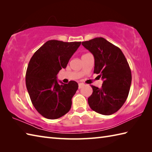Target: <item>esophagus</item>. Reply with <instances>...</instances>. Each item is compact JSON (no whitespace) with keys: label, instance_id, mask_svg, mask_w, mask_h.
<instances>
[{"label":"esophagus","instance_id":"1","mask_svg":"<svg viewBox=\"0 0 152 152\" xmlns=\"http://www.w3.org/2000/svg\"><path fill=\"white\" fill-rule=\"evenodd\" d=\"M83 86H84V84H83V83H78V88H79V89L82 88Z\"/></svg>","mask_w":152,"mask_h":152}]
</instances>
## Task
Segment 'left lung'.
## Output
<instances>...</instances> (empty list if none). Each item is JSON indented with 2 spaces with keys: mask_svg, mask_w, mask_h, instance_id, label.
Segmentation results:
<instances>
[{
  "mask_svg": "<svg viewBox=\"0 0 152 152\" xmlns=\"http://www.w3.org/2000/svg\"><path fill=\"white\" fill-rule=\"evenodd\" d=\"M95 58L94 73L103 81L102 88L91 86L88 104L102 115L114 114L124 105L129 93L131 71L121 50L104 38H95L82 44Z\"/></svg>",
  "mask_w": 152,
  "mask_h": 152,
  "instance_id": "8db88e82",
  "label": "left lung"
}]
</instances>
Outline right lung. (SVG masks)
I'll return each instance as SVG.
<instances>
[{"instance_id":"obj_1","label":"right lung","mask_w":152,"mask_h":152,"mask_svg":"<svg viewBox=\"0 0 152 152\" xmlns=\"http://www.w3.org/2000/svg\"><path fill=\"white\" fill-rule=\"evenodd\" d=\"M80 44L81 42L48 40L31 57L25 82L34 107L43 117L57 119L70 110L78 84L75 81L59 83L57 75L66 67Z\"/></svg>"}]
</instances>
